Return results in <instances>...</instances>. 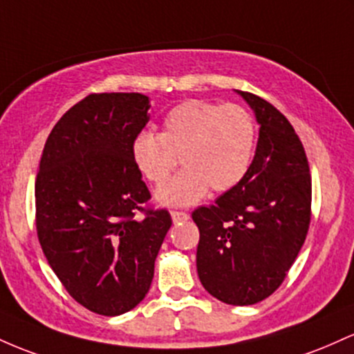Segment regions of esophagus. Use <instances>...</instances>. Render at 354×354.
Segmentation results:
<instances>
[{"instance_id":"1","label":"esophagus","mask_w":354,"mask_h":354,"mask_svg":"<svg viewBox=\"0 0 354 354\" xmlns=\"http://www.w3.org/2000/svg\"><path fill=\"white\" fill-rule=\"evenodd\" d=\"M170 216H172L174 222L189 221V214L187 212H180V210H172V212H170Z\"/></svg>"}]
</instances>
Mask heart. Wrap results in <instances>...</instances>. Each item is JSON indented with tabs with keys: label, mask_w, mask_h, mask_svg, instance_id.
<instances>
[{
	"label": "heart",
	"mask_w": 354,
	"mask_h": 354,
	"mask_svg": "<svg viewBox=\"0 0 354 354\" xmlns=\"http://www.w3.org/2000/svg\"><path fill=\"white\" fill-rule=\"evenodd\" d=\"M256 145V122L236 103L185 100L169 110L160 133L140 132L132 138L130 157L147 180L160 187L180 162L178 176L157 192L165 205H190L210 187L232 189L248 172Z\"/></svg>",
	"instance_id": "1"
}]
</instances>
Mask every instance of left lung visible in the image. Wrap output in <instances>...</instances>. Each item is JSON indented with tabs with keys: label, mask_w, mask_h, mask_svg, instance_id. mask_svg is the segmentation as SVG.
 I'll return each mask as SVG.
<instances>
[{
	"label": "left lung",
	"mask_w": 354,
	"mask_h": 354,
	"mask_svg": "<svg viewBox=\"0 0 354 354\" xmlns=\"http://www.w3.org/2000/svg\"><path fill=\"white\" fill-rule=\"evenodd\" d=\"M259 124L245 176L192 212L201 239L197 274L209 295L248 306L271 296L303 248L311 221V174L299 137L276 106L249 91Z\"/></svg>",
	"instance_id": "left-lung-1"
}]
</instances>
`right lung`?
<instances>
[{"label":"right lung","instance_id":"obj_1","mask_svg":"<svg viewBox=\"0 0 354 354\" xmlns=\"http://www.w3.org/2000/svg\"><path fill=\"white\" fill-rule=\"evenodd\" d=\"M149 109L142 93H91L57 122L39 160L38 241L68 295L97 315L144 299L172 225L165 209L144 207L150 192L130 157Z\"/></svg>","mask_w":354,"mask_h":354}]
</instances>
